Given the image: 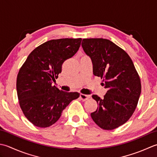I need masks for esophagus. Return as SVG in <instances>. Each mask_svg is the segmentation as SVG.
Returning a JSON list of instances; mask_svg holds the SVG:
<instances>
[{"label":"esophagus","instance_id":"esophagus-1","mask_svg":"<svg viewBox=\"0 0 157 157\" xmlns=\"http://www.w3.org/2000/svg\"><path fill=\"white\" fill-rule=\"evenodd\" d=\"M80 98H81V100L82 101H86V100H87L89 98H90V95L81 94H80Z\"/></svg>","mask_w":157,"mask_h":157}]
</instances>
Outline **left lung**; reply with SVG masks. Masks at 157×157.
Instances as JSON below:
<instances>
[{"instance_id":"obj_1","label":"left lung","mask_w":157,"mask_h":157,"mask_svg":"<svg viewBox=\"0 0 157 157\" xmlns=\"http://www.w3.org/2000/svg\"><path fill=\"white\" fill-rule=\"evenodd\" d=\"M82 47L90 57L95 76L103 79L107 92L97 101L91 117L101 129L112 130L122 125L132 116L141 94V82L129 55L110 40L84 38Z\"/></svg>"}]
</instances>
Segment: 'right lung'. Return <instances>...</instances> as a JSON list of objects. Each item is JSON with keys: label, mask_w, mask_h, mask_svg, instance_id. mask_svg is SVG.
Here are the masks:
<instances>
[{"label": "right lung", "mask_w": 157, "mask_h": 157, "mask_svg": "<svg viewBox=\"0 0 157 157\" xmlns=\"http://www.w3.org/2000/svg\"><path fill=\"white\" fill-rule=\"evenodd\" d=\"M82 39L60 38L40 44L32 52L18 72L17 97L24 116L34 125L47 127L57 122L77 92L60 91L53 82L66 59L78 52Z\"/></svg>", "instance_id": "right-lung-1"}]
</instances>
